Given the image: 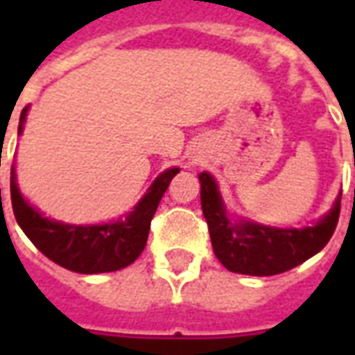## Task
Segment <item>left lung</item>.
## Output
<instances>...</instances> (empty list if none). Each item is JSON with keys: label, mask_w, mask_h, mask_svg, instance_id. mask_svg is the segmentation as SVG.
Here are the masks:
<instances>
[{"label": "left lung", "mask_w": 355, "mask_h": 355, "mask_svg": "<svg viewBox=\"0 0 355 355\" xmlns=\"http://www.w3.org/2000/svg\"><path fill=\"white\" fill-rule=\"evenodd\" d=\"M355 167V159H354ZM201 209L207 220L216 259L230 272L275 275L320 253L333 236L340 215V193L327 215L306 228H270L249 220H232L215 178L201 173Z\"/></svg>", "instance_id": "obj_1"}]
</instances>
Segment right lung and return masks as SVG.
<instances>
[{"label": "right lung", "mask_w": 355, "mask_h": 355, "mask_svg": "<svg viewBox=\"0 0 355 355\" xmlns=\"http://www.w3.org/2000/svg\"><path fill=\"white\" fill-rule=\"evenodd\" d=\"M28 106L22 110L19 123V135L26 119ZM178 173V167L163 171L148 188L146 196L137 203L125 220L110 224H62L43 216L37 209L28 203L20 193L15 169L11 171V203L17 223L26 234L28 239L42 251L47 259L58 266L72 270L78 274H102L116 272L137 261L144 251L150 232V223L155 209L162 201L169 182ZM1 203V188H0Z\"/></svg>", "instance_id": "obj_1"}]
</instances>
